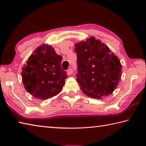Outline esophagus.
Segmentation results:
<instances>
[{
	"label": "esophagus",
	"instance_id": "esophagus-1",
	"mask_svg": "<svg viewBox=\"0 0 146 146\" xmlns=\"http://www.w3.org/2000/svg\"><path fill=\"white\" fill-rule=\"evenodd\" d=\"M73 73V70L71 68H70V69H68V70H67V74L68 75H71V74Z\"/></svg>",
	"mask_w": 146,
	"mask_h": 146
}]
</instances>
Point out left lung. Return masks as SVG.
<instances>
[{"mask_svg": "<svg viewBox=\"0 0 146 146\" xmlns=\"http://www.w3.org/2000/svg\"><path fill=\"white\" fill-rule=\"evenodd\" d=\"M78 73L76 81L85 95L102 98L117 88L122 76L119 59L100 40L91 36L75 44Z\"/></svg>", "mask_w": 146, "mask_h": 146, "instance_id": "8db88e82", "label": "left lung"}]
</instances>
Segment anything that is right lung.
Instances as JSON below:
<instances>
[{
    "label": "right lung",
    "instance_id": "1",
    "mask_svg": "<svg viewBox=\"0 0 146 146\" xmlns=\"http://www.w3.org/2000/svg\"><path fill=\"white\" fill-rule=\"evenodd\" d=\"M62 59L50 45L44 44L38 47L22 68L23 82L27 91L42 100L57 95L68 77L61 68Z\"/></svg>",
    "mask_w": 146,
    "mask_h": 146
}]
</instances>
